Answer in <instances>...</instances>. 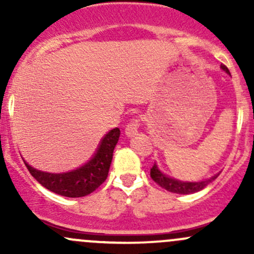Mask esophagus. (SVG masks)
I'll return each instance as SVG.
<instances>
[{"label":"esophagus","mask_w":254,"mask_h":254,"mask_svg":"<svg viewBox=\"0 0 254 254\" xmlns=\"http://www.w3.org/2000/svg\"><path fill=\"white\" fill-rule=\"evenodd\" d=\"M139 127H140V119L139 118H134V119L130 120V122L127 124V127H125V135L129 137L134 136V135H136L137 131H139Z\"/></svg>","instance_id":"obj_1"}]
</instances>
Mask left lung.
Masks as SVG:
<instances>
[{"instance_id":"8db88e82","label":"left lung","mask_w":254,"mask_h":254,"mask_svg":"<svg viewBox=\"0 0 254 254\" xmlns=\"http://www.w3.org/2000/svg\"><path fill=\"white\" fill-rule=\"evenodd\" d=\"M221 68L224 71H226L227 73H230L229 68H227L225 65H221ZM150 176L155 183H157L161 188L166 189V190L171 191V193L191 194V193H196V191L205 188L207 184H209L210 182L214 181L215 178H217V176L219 175L212 176L211 178L206 179V181H203V182H181L163 175V173L158 170L157 165L153 163L152 168H151L150 171Z\"/></svg>"}]
</instances>
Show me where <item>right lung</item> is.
Wrapping results in <instances>:
<instances>
[{"label":"right lung","instance_id":"add662e5","mask_svg":"<svg viewBox=\"0 0 254 254\" xmlns=\"http://www.w3.org/2000/svg\"><path fill=\"white\" fill-rule=\"evenodd\" d=\"M120 130L118 127L111 130L103 137L98 146V150L93 157L77 170L67 173H47L30 167L24 161L29 173L42 184L43 187L59 195L67 198L86 196L96 190L108 177L111 167L113 151L119 140Z\"/></svg>","mask_w":254,"mask_h":254}]
</instances>
